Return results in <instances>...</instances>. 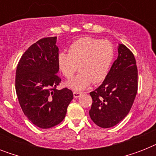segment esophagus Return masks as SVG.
<instances>
[{"label":"esophagus","instance_id":"34e87169","mask_svg":"<svg viewBox=\"0 0 156 156\" xmlns=\"http://www.w3.org/2000/svg\"><path fill=\"white\" fill-rule=\"evenodd\" d=\"M82 95H83V93H82V92H78V91H73V97H74V98L80 97V96Z\"/></svg>","mask_w":156,"mask_h":156}]
</instances>
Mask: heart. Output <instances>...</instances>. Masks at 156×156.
<instances>
[{
	"label": "heart",
	"mask_w": 156,
	"mask_h": 156,
	"mask_svg": "<svg viewBox=\"0 0 156 156\" xmlns=\"http://www.w3.org/2000/svg\"><path fill=\"white\" fill-rule=\"evenodd\" d=\"M115 56V49L108 40L83 37L72 43L69 53L58 54L57 63L66 78H70L77 69L80 73L67 83L75 90L85 89L92 82L100 83L106 78Z\"/></svg>",
	"instance_id": "obj_1"
}]
</instances>
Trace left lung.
Instances as JSON below:
<instances>
[{
	"label": "left lung",
	"mask_w": 156,
	"mask_h": 156,
	"mask_svg": "<svg viewBox=\"0 0 156 156\" xmlns=\"http://www.w3.org/2000/svg\"><path fill=\"white\" fill-rule=\"evenodd\" d=\"M138 91V69L133 52L119 44L118 56L103 83L90 93L92 105L89 114L101 128H110L123 120L133 105Z\"/></svg>",
	"instance_id": "1"
}]
</instances>
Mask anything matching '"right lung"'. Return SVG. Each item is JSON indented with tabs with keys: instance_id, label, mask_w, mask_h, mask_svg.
Here are the masks:
<instances>
[{
	"instance_id": "right-lung-1",
	"label": "right lung",
	"mask_w": 156,
	"mask_h": 156,
	"mask_svg": "<svg viewBox=\"0 0 156 156\" xmlns=\"http://www.w3.org/2000/svg\"><path fill=\"white\" fill-rule=\"evenodd\" d=\"M56 37L44 38L29 47L16 70L15 89L22 110L29 121L41 129L63 121L73 95L68 88L57 90L61 78L57 63Z\"/></svg>"
}]
</instances>
